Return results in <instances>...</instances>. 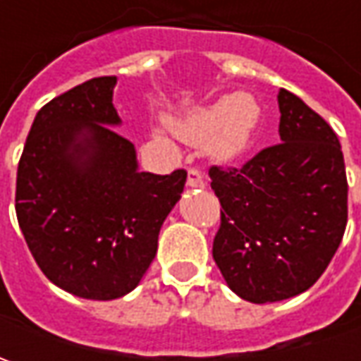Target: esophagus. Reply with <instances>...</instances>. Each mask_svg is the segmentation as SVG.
<instances>
[{"mask_svg": "<svg viewBox=\"0 0 361 361\" xmlns=\"http://www.w3.org/2000/svg\"><path fill=\"white\" fill-rule=\"evenodd\" d=\"M187 185L190 188H204V174L199 169H190L187 174Z\"/></svg>", "mask_w": 361, "mask_h": 361, "instance_id": "1", "label": "esophagus"}]
</instances>
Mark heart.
Instances as JSON below:
<instances>
[{
  "mask_svg": "<svg viewBox=\"0 0 361 361\" xmlns=\"http://www.w3.org/2000/svg\"><path fill=\"white\" fill-rule=\"evenodd\" d=\"M261 120V106L249 92L225 96L202 106L178 122V132L190 142H204L213 136L216 154L231 157L243 150L253 138Z\"/></svg>",
  "mask_w": 361,
  "mask_h": 361,
  "instance_id": "b5f03b06",
  "label": "heart"
}]
</instances>
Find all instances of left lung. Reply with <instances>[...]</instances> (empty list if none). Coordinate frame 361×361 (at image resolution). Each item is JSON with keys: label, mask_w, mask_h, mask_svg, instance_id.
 I'll return each instance as SVG.
<instances>
[{"label": "left lung", "mask_w": 361, "mask_h": 361, "mask_svg": "<svg viewBox=\"0 0 361 361\" xmlns=\"http://www.w3.org/2000/svg\"><path fill=\"white\" fill-rule=\"evenodd\" d=\"M281 142L241 169L211 166L221 201L213 259L251 303L307 291L327 269L348 223V178L331 126L301 98L279 90Z\"/></svg>", "instance_id": "obj_1"}]
</instances>
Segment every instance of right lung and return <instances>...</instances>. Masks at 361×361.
<instances>
[{"label": "right lung", "instance_id": "obj_1", "mask_svg": "<svg viewBox=\"0 0 361 361\" xmlns=\"http://www.w3.org/2000/svg\"><path fill=\"white\" fill-rule=\"evenodd\" d=\"M116 76L92 78L49 100L30 128L16 183V215L37 267L84 299L130 293L150 267L164 219L187 183L138 171L114 130Z\"/></svg>", "mask_w": 361, "mask_h": 361}]
</instances>
